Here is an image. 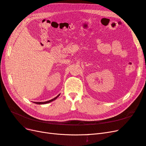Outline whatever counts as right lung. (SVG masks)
Returning <instances> with one entry per match:
<instances>
[{
	"label": "right lung",
	"instance_id": "add662e5",
	"mask_svg": "<svg viewBox=\"0 0 146 146\" xmlns=\"http://www.w3.org/2000/svg\"><path fill=\"white\" fill-rule=\"evenodd\" d=\"M60 96V94L59 95H58L56 97H55V98H54V99H51V100H48V101H46V102H34L35 104H39V105H41V104H48V103H50V102H51L52 101H53V100H55L57 98H58V97Z\"/></svg>",
	"mask_w": 146,
	"mask_h": 146
}]
</instances>
